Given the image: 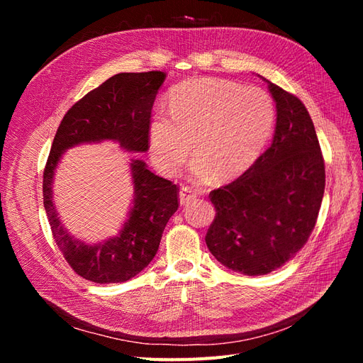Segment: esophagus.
Masks as SVG:
<instances>
[{
    "label": "esophagus",
    "mask_w": 363,
    "mask_h": 363,
    "mask_svg": "<svg viewBox=\"0 0 363 363\" xmlns=\"http://www.w3.org/2000/svg\"><path fill=\"white\" fill-rule=\"evenodd\" d=\"M195 196H196V194H195V191L194 189H191V188H183L180 189V194H179V200H180V204L182 206H186V204H189L191 201H194L195 200Z\"/></svg>",
    "instance_id": "obj_1"
}]
</instances>
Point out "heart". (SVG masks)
<instances>
[{
	"label": "heart",
	"instance_id": "heart-1",
	"mask_svg": "<svg viewBox=\"0 0 363 363\" xmlns=\"http://www.w3.org/2000/svg\"><path fill=\"white\" fill-rule=\"evenodd\" d=\"M168 113L150 119V155L167 175H177L191 150L196 182L233 179L259 157L271 135L276 107L256 86L200 77L174 86Z\"/></svg>",
	"mask_w": 363,
	"mask_h": 363
}]
</instances>
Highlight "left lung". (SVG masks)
Segmentation results:
<instances>
[{
	"label": "left lung",
	"instance_id": "left-lung-1",
	"mask_svg": "<svg viewBox=\"0 0 363 363\" xmlns=\"http://www.w3.org/2000/svg\"><path fill=\"white\" fill-rule=\"evenodd\" d=\"M265 82L277 111L272 142L239 179L211 192L216 216L206 235L215 259L245 276L279 269L303 248L325 186L309 112L298 98Z\"/></svg>",
	"mask_w": 363,
	"mask_h": 363
}]
</instances>
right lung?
Segmentation results:
<instances>
[{
	"mask_svg": "<svg viewBox=\"0 0 363 363\" xmlns=\"http://www.w3.org/2000/svg\"><path fill=\"white\" fill-rule=\"evenodd\" d=\"M160 71L121 72L75 103L54 136L43 171V207L54 240L71 268L94 283H123L148 267L159 250L162 233L179 208L177 184L159 177L140 159L130 162L133 200L116 236L87 244L72 236L54 204L52 183L65 152L83 144L112 140L127 152L148 150L151 108L164 82Z\"/></svg>",
	"mask_w": 363,
	"mask_h": 363,
	"instance_id": "obj_1",
	"label": "right lung"
}]
</instances>
